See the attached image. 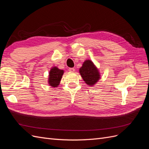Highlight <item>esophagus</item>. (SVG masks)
<instances>
[{
  "instance_id": "1",
  "label": "esophagus",
  "mask_w": 149,
  "mask_h": 149,
  "mask_svg": "<svg viewBox=\"0 0 149 149\" xmlns=\"http://www.w3.org/2000/svg\"><path fill=\"white\" fill-rule=\"evenodd\" d=\"M69 71L70 72H74L75 71L74 68H69Z\"/></svg>"
}]
</instances>
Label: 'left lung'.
<instances>
[{
  "label": "left lung",
  "mask_w": 149,
  "mask_h": 149,
  "mask_svg": "<svg viewBox=\"0 0 149 149\" xmlns=\"http://www.w3.org/2000/svg\"><path fill=\"white\" fill-rule=\"evenodd\" d=\"M79 73L86 83L88 85L93 86L100 79L98 70L90 60L84 62L83 66L79 69Z\"/></svg>",
  "instance_id": "1"
}]
</instances>
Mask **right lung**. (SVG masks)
Here are the masks:
<instances>
[{"label":"right lung","mask_w":149,"mask_h":149,"mask_svg":"<svg viewBox=\"0 0 149 149\" xmlns=\"http://www.w3.org/2000/svg\"><path fill=\"white\" fill-rule=\"evenodd\" d=\"M63 74V70L53 67L49 71V84L53 87L58 86L61 79L62 75Z\"/></svg>","instance_id":"1"}]
</instances>
